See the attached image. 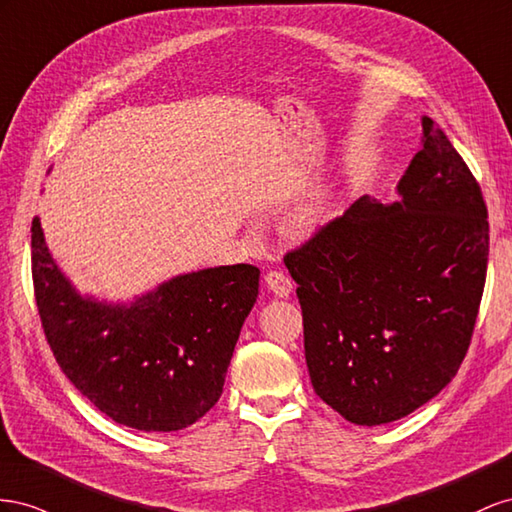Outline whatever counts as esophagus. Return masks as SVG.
Listing matches in <instances>:
<instances>
[{
  "label": "esophagus",
  "instance_id": "obj_1",
  "mask_svg": "<svg viewBox=\"0 0 512 512\" xmlns=\"http://www.w3.org/2000/svg\"><path fill=\"white\" fill-rule=\"evenodd\" d=\"M266 285L272 291L276 298H287L291 294V279L285 272L279 270H270L266 274Z\"/></svg>",
  "mask_w": 512,
  "mask_h": 512
}]
</instances>
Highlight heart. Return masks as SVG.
Segmentation results:
<instances>
[{"label":"heart","mask_w":512,"mask_h":512,"mask_svg":"<svg viewBox=\"0 0 512 512\" xmlns=\"http://www.w3.org/2000/svg\"><path fill=\"white\" fill-rule=\"evenodd\" d=\"M319 216H321V208L319 206H309V208H304V210H300L296 214L294 225H296V229L306 231V229H311L319 221Z\"/></svg>","instance_id":"heart-1"}]
</instances>
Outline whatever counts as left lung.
<instances>
[{
    "label": "left lung",
    "instance_id": "1",
    "mask_svg": "<svg viewBox=\"0 0 512 512\" xmlns=\"http://www.w3.org/2000/svg\"><path fill=\"white\" fill-rule=\"evenodd\" d=\"M399 201L360 197L285 257L321 401L354 425L399 420L440 394L470 347L489 223L480 186L427 115Z\"/></svg>",
    "mask_w": 512,
    "mask_h": 512
}]
</instances>
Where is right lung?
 <instances>
[{
    "label": "right lung",
    "instance_id": "right-lung-1",
    "mask_svg": "<svg viewBox=\"0 0 512 512\" xmlns=\"http://www.w3.org/2000/svg\"><path fill=\"white\" fill-rule=\"evenodd\" d=\"M36 304L53 356L102 414L137 431L191 427L221 399L244 319L259 296L248 264L184 272L111 302L81 294L32 223Z\"/></svg>",
    "mask_w": 512,
    "mask_h": 512
}]
</instances>
